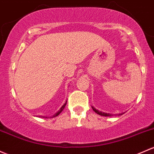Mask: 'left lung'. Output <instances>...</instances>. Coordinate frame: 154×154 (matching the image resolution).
<instances>
[{"instance_id": "1", "label": "left lung", "mask_w": 154, "mask_h": 154, "mask_svg": "<svg viewBox=\"0 0 154 154\" xmlns=\"http://www.w3.org/2000/svg\"><path fill=\"white\" fill-rule=\"evenodd\" d=\"M91 108L94 112H96L97 114H99V115H100V116H113L112 114H109V113H104V112H102V111H98L97 109H96V108L93 106H91ZM123 114L124 113H122V114H119L118 115H122V114Z\"/></svg>"}]
</instances>
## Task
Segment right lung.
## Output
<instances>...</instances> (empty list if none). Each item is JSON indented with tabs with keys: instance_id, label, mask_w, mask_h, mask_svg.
I'll list each match as a JSON object with an SVG mask.
<instances>
[{
	"instance_id": "add662e5",
	"label": "right lung",
	"mask_w": 154,
	"mask_h": 154,
	"mask_svg": "<svg viewBox=\"0 0 154 154\" xmlns=\"http://www.w3.org/2000/svg\"><path fill=\"white\" fill-rule=\"evenodd\" d=\"M66 103H67V101H66V103H64V105H63V106L62 107H61V108H60V110H59V111H57V112L55 114H54V115H53V116H52V118H53V117H55V116H58V115H59V114H60V113H61V112H62V111H63V109H64L65 106H66ZM40 117H43V116H40ZM46 118H47V117H46Z\"/></svg>"
}]
</instances>
